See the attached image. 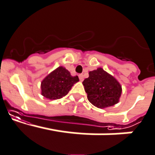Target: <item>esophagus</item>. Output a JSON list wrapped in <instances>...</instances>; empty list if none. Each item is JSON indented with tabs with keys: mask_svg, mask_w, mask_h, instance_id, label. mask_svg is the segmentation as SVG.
Masks as SVG:
<instances>
[{
	"mask_svg": "<svg viewBox=\"0 0 155 155\" xmlns=\"http://www.w3.org/2000/svg\"><path fill=\"white\" fill-rule=\"evenodd\" d=\"M79 79H80L81 81H84V75L82 74H79Z\"/></svg>",
	"mask_w": 155,
	"mask_h": 155,
	"instance_id": "esophagus-1",
	"label": "esophagus"
}]
</instances>
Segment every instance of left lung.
I'll use <instances>...</instances> for the list:
<instances>
[{
    "mask_svg": "<svg viewBox=\"0 0 155 155\" xmlns=\"http://www.w3.org/2000/svg\"><path fill=\"white\" fill-rule=\"evenodd\" d=\"M83 85L88 101L101 109L117 104L122 94V87L119 82L101 68L90 71Z\"/></svg>",
    "mask_w": 155,
    "mask_h": 155,
    "instance_id": "8db88e82",
    "label": "left lung"
}]
</instances>
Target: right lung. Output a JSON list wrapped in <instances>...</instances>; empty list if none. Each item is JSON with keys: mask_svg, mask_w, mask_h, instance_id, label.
<instances>
[{"mask_svg": "<svg viewBox=\"0 0 155 155\" xmlns=\"http://www.w3.org/2000/svg\"><path fill=\"white\" fill-rule=\"evenodd\" d=\"M78 81V77H72L67 69L58 67L45 77L41 83L42 95L49 100L62 98Z\"/></svg>", "mask_w": 155, "mask_h": 155, "instance_id": "obj_1", "label": "right lung"}]
</instances>
